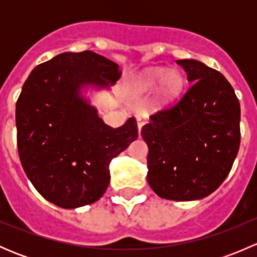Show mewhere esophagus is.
Listing matches in <instances>:
<instances>
[{
  "label": "esophagus",
  "instance_id": "34e87169",
  "mask_svg": "<svg viewBox=\"0 0 257 257\" xmlns=\"http://www.w3.org/2000/svg\"><path fill=\"white\" fill-rule=\"evenodd\" d=\"M143 124H144L143 118H142V116H137V126H138V132H139V133H141L142 126H143Z\"/></svg>",
  "mask_w": 257,
  "mask_h": 257
}]
</instances>
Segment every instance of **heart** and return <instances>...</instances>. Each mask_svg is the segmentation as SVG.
Segmentation results:
<instances>
[{
    "instance_id": "b5f03b06",
    "label": "heart",
    "mask_w": 257,
    "mask_h": 257,
    "mask_svg": "<svg viewBox=\"0 0 257 257\" xmlns=\"http://www.w3.org/2000/svg\"><path fill=\"white\" fill-rule=\"evenodd\" d=\"M160 81L159 98L162 102H169L180 92L183 85V78L177 71L168 72L163 68L149 69L139 79V89L142 92H148L157 87Z\"/></svg>"
}]
</instances>
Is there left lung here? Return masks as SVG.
I'll return each mask as SVG.
<instances>
[{"label":"left lung","instance_id":"obj_1","mask_svg":"<svg viewBox=\"0 0 257 257\" xmlns=\"http://www.w3.org/2000/svg\"><path fill=\"white\" fill-rule=\"evenodd\" d=\"M190 87L142 128L148 144V184L163 199L189 201L216 190L240 147V103L216 69L179 59Z\"/></svg>","mask_w":257,"mask_h":257}]
</instances>
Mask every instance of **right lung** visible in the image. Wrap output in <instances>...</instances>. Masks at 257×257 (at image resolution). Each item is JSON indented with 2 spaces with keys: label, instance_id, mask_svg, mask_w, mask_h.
Wrapping results in <instances>:
<instances>
[{
  "label": "right lung",
  "instance_id": "1",
  "mask_svg": "<svg viewBox=\"0 0 257 257\" xmlns=\"http://www.w3.org/2000/svg\"><path fill=\"white\" fill-rule=\"evenodd\" d=\"M119 66L92 51L66 52L31 72L16 103L17 148L26 175L54 205L74 209L105 193L110 160L138 138L134 116L107 125L79 95L84 85L108 87Z\"/></svg>",
  "mask_w": 257,
  "mask_h": 257
}]
</instances>
